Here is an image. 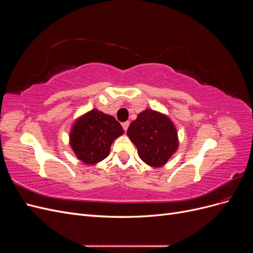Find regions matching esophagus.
<instances>
[{
  "instance_id": "34e87169",
  "label": "esophagus",
  "mask_w": 253,
  "mask_h": 253,
  "mask_svg": "<svg viewBox=\"0 0 253 253\" xmlns=\"http://www.w3.org/2000/svg\"><path fill=\"white\" fill-rule=\"evenodd\" d=\"M128 126H129V122L128 121H126V122H124V124H122V127H124L125 131H126Z\"/></svg>"
}]
</instances>
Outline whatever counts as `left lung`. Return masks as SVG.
Returning <instances> with one entry per match:
<instances>
[{
    "label": "left lung",
    "mask_w": 253,
    "mask_h": 253,
    "mask_svg": "<svg viewBox=\"0 0 253 253\" xmlns=\"http://www.w3.org/2000/svg\"><path fill=\"white\" fill-rule=\"evenodd\" d=\"M127 136L141 160L151 167L164 166L178 147L177 133L171 120L152 110L138 115L129 125Z\"/></svg>",
    "instance_id": "obj_1"
}]
</instances>
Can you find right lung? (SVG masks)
I'll use <instances>...</instances> for the list:
<instances>
[{
	"label": "right lung",
	"instance_id": "1",
	"mask_svg": "<svg viewBox=\"0 0 253 253\" xmlns=\"http://www.w3.org/2000/svg\"><path fill=\"white\" fill-rule=\"evenodd\" d=\"M122 133V126L113 116L93 110L75 122L71 145L81 162L94 165L108 157L112 142Z\"/></svg>",
	"mask_w": 253,
	"mask_h": 253
}]
</instances>
